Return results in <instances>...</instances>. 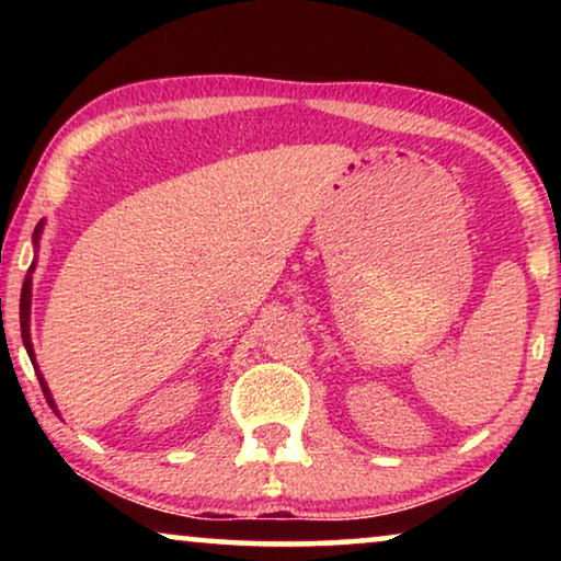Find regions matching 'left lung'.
Instances as JSON below:
<instances>
[{"label": "left lung", "instance_id": "left-lung-1", "mask_svg": "<svg viewBox=\"0 0 561 561\" xmlns=\"http://www.w3.org/2000/svg\"><path fill=\"white\" fill-rule=\"evenodd\" d=\"M561 260V257H559ZM559 311H561V301H559Z\"/></svg>", "mask_w": 561, "mask_h": 561}]
</instances>
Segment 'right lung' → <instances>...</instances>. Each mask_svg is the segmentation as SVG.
<instances>
[{
  "mask_svg": "<svg viewBox=\"0 0 561 561\" xmlns=\"http://www.w3.org/2000/svg\"><path fill=\"white\" fill-rule=\"evenodd\" d=\"M43 227H45V219L37 221V227H35V232H33L35 250H37V244H41ZM33 273H35V260H33V265H30V271H27V275H25V283H22V296H20V332H22V342H25L27 355H30V359H33V367H35V373H37V380H41V388H43V393H45V401H48L50 409L58 413V405H56V401H53V393H50L48 382H45L43 373L37 370L33 340H30V306H33ZM58 416H60V413H58Z\"/></svg>",
  "mask_w": 561,
  "mask_h": 561,
  "instance_id": "obj_1",
  "label": "right lung"
}]
</instances>
